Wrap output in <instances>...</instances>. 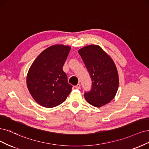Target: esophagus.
Segmentation results:
<instances>
[{
	"label": "esophagus",
	"instance_id": "esophagus-1",
	"mask_svg": "<svg viewBox=\"0 0 149 149\" xmlns=\"http://www.w3.org/2000/svg\"><path fill=\"white\" fill-rule=\"evenodd\" d=\"M75 87L77 89H80V84H78L77 85L75 86Z\"/></svg>",
	"mask_w": 149,
	"mask_h": 149
}]
</instances>
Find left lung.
Masks as SVG:
<instances>
[{
	"mask_svg": "<svg viewBox=\"0 0 149 149\" xmlns=\"http://www.w3.org/2000/svg\"><path fill=\"white\" fill-rule=\"evenodd\" d=\"M92 80V88L84 93L87 102L95 107L108 103L116 94L119 79L114 62L97 45H89L79 51Z\"/></svg>",
	"mask_w": 149,
	"mask_h": 149,
	"instance_id": "left-lung-1",
	"label": "left lung"
}]
</instances>
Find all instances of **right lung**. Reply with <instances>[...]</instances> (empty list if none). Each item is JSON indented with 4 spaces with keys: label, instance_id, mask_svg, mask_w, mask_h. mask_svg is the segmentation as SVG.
Here are the masks:
<instances>
[{
    "label": "right lung",
    "instance_id": "1",
    "mask_svg": "<svg viewBox=\"0 0 149 149\" xmlns=\"http://www.w3.org/2000/svg\"><path fill=\"white\" fill-rule=\"evenodd\" d=\"M70 50L69 46L54 45L38 56L28 71L26 84L36 102L52 108L63 103L71 92L68 75L62 68Z\"/></svg>",
    "mask_w": 149,
    "mask_h": 149
}]
</instances>
